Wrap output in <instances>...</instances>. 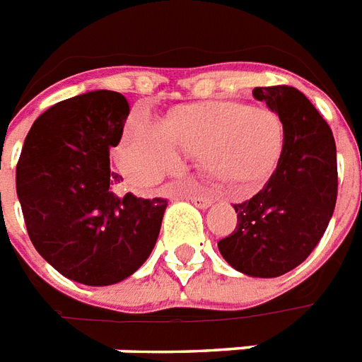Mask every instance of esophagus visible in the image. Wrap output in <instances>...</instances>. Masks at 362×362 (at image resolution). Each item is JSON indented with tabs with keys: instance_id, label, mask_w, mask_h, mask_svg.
Here are the masks:
<instances>
[{
	"instance_id": "34e87169",
	"label": "esophagus",
	"mask_w": 362,
	"mask_h": 362,
	"mask_svg": "<svg viewBox=\"0 0 362 362\" xmlns=\"http://www.w3.org/2000/svg\"><path fill=\"white\" fill-rule=\"evenodd\" d=\"M189 199H192V203L195 206H199V209H209L210 204H212V199L203 197V195H189Z\"/></svg>"
}]
</instances>
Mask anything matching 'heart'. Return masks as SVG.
<instances>
[{
  "label": "heart",
  "mask_w": 362,
  "mask_h": 362,
  "mask_svg": "<svg viewBox=\"0 0 362 362\" xmlns=\"http://www.w3.org/2000/svg\"><path fill=\"white\" fill-rule=\"evenodd\" d=\"M286 127L274 110L238 99L184 105L165 124L131 120L120 146V163L139 184H156L182 167L180 152L201 161L204 175L233 192L261 186L280 163Z\"/></svg>",
  "instance_id": "heart-1"
}]
</instances>
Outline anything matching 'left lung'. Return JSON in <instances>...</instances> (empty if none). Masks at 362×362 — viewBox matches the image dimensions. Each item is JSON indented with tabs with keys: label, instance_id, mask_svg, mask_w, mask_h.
Returning <instances> with one entry per match:
<instances>
[{
	"label": "left lung",
	"instance_id": "obj_1",
	"mask_svg": "<svg viewBox=\"0 0 362 362\" xmlns=\"http://www.w3.org/2000/svg\"><path fill=\"white\" fill-rule=\"evenodd\" d=\"M253 98L280 115L286 146L263 189L235 204L237 227L218 247L242 274L276 278L308 257L331 221L338 195L337 144L329 124L297 88H255Z\"/></svg>",
	"mask_w": 362,
	"mask_h": 362
}]
</instances>
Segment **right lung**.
<instances>
[{
	"mask_svg": "<svg viewBox=\"0 0 362 362\" xmlns=\"http://www.w3.org/2000/svg\"><path fill=\"white\" fill-rule=\"evenodd\" d=\"M129 103L95 90L59 101L31 125L16 165V193L28 235L59 274L84 286H112L152 253L167 199L118 197L110 148L118 146Z\"/></svg>",
	"mask_w": 362,
	"mask_h": 362,
	"instance_id": "1",
	"label": "right lung"
}]
</instances>
